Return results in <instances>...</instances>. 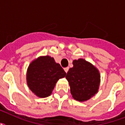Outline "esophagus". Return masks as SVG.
Instances as JSON below:
<instances>
[{
    "mask_svg": "<svg viewBox=\"0 0 125 125\" xmlns=\"http://www.w3.org/2000/svg\"><path fill=\"white\" fill-rule=\"evenodd\" d=\"M69 69V67H65V68H64V71H65V73L68 72Z\"/></svg>",
    "mask_w": 125,
    "mask_h": 125,
    "instance_id": "34e87169",
    "label": "esophagus"
}]
</instances>
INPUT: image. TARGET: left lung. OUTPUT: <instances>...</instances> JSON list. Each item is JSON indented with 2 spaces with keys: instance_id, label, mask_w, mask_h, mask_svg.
Here are the masks:
<instances>
[{
  "instance_id": "1",
  "label": "left lung",
  "mask_w": 125,
  "mask_h": 125,
  "mask_svg": "<svg viewBox=\"0 0 125 125\" xmlns=\"http://www.w3.org/2000/svg\"><path fill=\"white\" fill-rule=\"evenodd\" d=\"M65 78L71 87V93L75 100L85 101L97 93L100 83L99 71L83 59L73 61Z\"/></svg>"
}]
</instances>
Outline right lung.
Segmentation results:
<instances>
[{
	"label": "right lung",
	"instance_id": "add662e5",
	"mask_svg": "<svg viewBox=\"0 0 125 125\" xmlns=\"http://www.w3.org/2000/svg\"><path fill=\"white\" fill-rule=\"evenodd\" d=\"M66 73L53 58L41 56L33 61L27 71L26 80L30 90L38 97L44 98L51 95L55 84Z\"/></svg>",
	"mask_w": 125,
	"mask_h": 125
}]
</instances>
